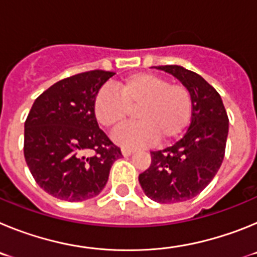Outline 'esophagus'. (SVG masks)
<instances>
[{"label": "esophagus", "mask_w": 257, "mask_h": 257, "mask_svg": "<svg viewBox=\"0 0 257 257\" xmlns=\"http://www.w3.org/2000/svg\"><path fill=\"white\" fill-rule=\"evenodd\" d=\"M133 149H128V148H122V154H123L124 157H128L133 154Z\"/></svg>", "instance_id": "esophagus-1"}]
</instances>
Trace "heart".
<instances>
[{"label": "heart", "instance_id": "obj_1", "mask_svg": "<svg viewBox=\"0 0 257 257\" xmlns=\"http://www.w3.org/2000/svg\"><path fill=\"white\" fill-rule=\"evenodd\" d=\"M115 91L103 87L95 96L94 113L106 128H117L135 110L136 123L122 127L113 140L127 148L176 139L189 123L192 96L181 83H170L160 74L140 72L114 83Z\"/></svg>", "mask_w": 257, "mask_h": 257}]
</instances>
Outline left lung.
<instances>
[{
    "mask_svg": "<svg viewBox=\"0 0 257 257\" xmlns=\"http://www.w3.org/2000/svg\"><path fill=\"white\" fill-rule=\"evenodd\" d=\"M157 69L172 74L189 90L192 121L179 142L151 152L152 163L139 175L145 196L160 203L192 199L211 183L225 153L229 119L219 92L203 77L180 65Z\"/></svg>",
    "mask_w": 257,
    "mask_h": 257,
    "instance_id": "obj_1",
    "label": "left lung"
}]
</instances>
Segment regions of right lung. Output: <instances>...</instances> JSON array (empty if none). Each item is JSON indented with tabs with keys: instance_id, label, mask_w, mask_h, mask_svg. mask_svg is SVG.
<instances>
[{
	"instance_id": "add662e5",
	"label": "right lung",
	"mask_w": 257,
	"mask_h": 257,
	"mask_svg": "<svg viewBox=\"0 0 257 257\" xmlns=\"http://www.w3.org/2000/svg\"><path fill=\"white\" fill-rule=\"evenodd\" d=\"M113 76L96 69L68 77L32 105L24 123V157L38 185L55 198L82 202L96 197L122 157L94 113L95 96Z\"/></svg>"
}]
</instances>
